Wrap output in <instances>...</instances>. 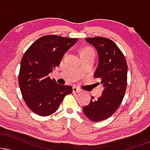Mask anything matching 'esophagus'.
<instances>
[{
    "instance_id": "obj_1",
    "label": "esophagus",
    "mask_w": 150,
    "mask_h": 150,
    "mask_svg": "<svg viewBox=\"0 0 150 150\" xmlns=\"http://www.w3.org/2000/svg\"><path fill=\"white\" fill-rule=\"evenodd\" d=\"M80 89L79 88H77L76 87H73V93H76V92H80Z\"/></svg>"
}]
</instances>
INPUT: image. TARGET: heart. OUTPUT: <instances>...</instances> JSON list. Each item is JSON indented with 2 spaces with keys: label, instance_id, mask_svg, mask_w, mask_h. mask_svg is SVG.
I'll list each match as a JSON object with an SVG mask.
<instances>
[{
  "label": "heart",
  "instance_id": "obj_1",
  "mask_svg": "<svg viewBox=\"0 0 150 150\" xmlns=\"http://www.w3.org/2000/svg\"><path fill=\"white\" fill-rule=\"evenodd\" d=\"M90 54L95 55L94 51L90 47H86L85 49H82V51H81V56H86V55H90Z\"/></svg>",
  "mask_w": 150,
  "mask_h": 150
}]
</instances>
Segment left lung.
<instances>
[{
    "instance_id": "obj_1",
    "label": "left lung",
    "mask_w": 150,
    "mask_h": 150,
    "mask_svg": "<svg viewBox=\"0 0 150 150\" xmlns=\"http://www.w3.org/2000/svg\"><path fill=\"white\" fill-rule=\"evenodd\" d=\"M85 40L98 52L99 64L94 77L101 80L104 89L100 97H92L83 111L89 120L99 122L112 116L122 103L127 87L128 65L123 53L111 39L96 37Z\"/></svg>"
}]
</instances>
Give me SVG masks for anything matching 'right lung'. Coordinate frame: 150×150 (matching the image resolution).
<instances>
[{"mask_svg":"<svg viewBox=\"0 0 150 150\" xmlns=\"http://www.w3.org/2000/svg\"><path fill=\"white\" fill-rule=\"evenodd\" d=\"M77 40L45 35L36 40L24 53L18 77L19 86L26 104L36 114L51 115L65 96L73 92L71 86L58 85L49 74L60 65L64 53Z\"/></svg>","mask_w":150,"mask_h":150,"instance_id":"right-lung-1","label":"right lung"}]
</instances>
